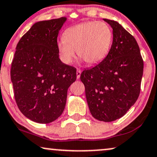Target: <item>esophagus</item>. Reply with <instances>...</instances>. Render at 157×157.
<instances>
[{
	"mask_svg": "<svg viewBox=\"0 0 157 157\" xmlns=\"http://www.w3.org/2000/svg\"><path fill=\"white\" fill-rule=\"evenodd\" d=\"M81 73H82V71H81L80 69H77V71H76V77H77V78H78V79L80 78Z\"/></svg>",
	"mask_w": 157,
	"mask_h": 157,
	"instance_id": "34e87169",
	"label": "esophagus"
}]
</instances>
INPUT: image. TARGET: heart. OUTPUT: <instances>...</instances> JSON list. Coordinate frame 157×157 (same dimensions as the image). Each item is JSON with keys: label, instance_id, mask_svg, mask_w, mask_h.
I'll use <instances>...</instances> for the list:
<instances>
[{"label": "heart", "instance_id": "1", "mask_svg": "<svg viewBox=\"0 0 157 157\" xmlns=\"http://www.w3.org/2000/svg\"><path fill=\"white\" fill-rule=\"evenodd\" d=\"M112 42L113 33L106 23L88 22L66 29L57 49L61 61L66 65L72 63L76 51L79 57L92 65L105 59Z\"/></svg>", "mask_w": 157, "mask_h": 157}]
</instances>
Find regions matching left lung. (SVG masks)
<instances>
[{"label":"left lung","instance_id":"obj_1","mask_svg":"<svg viewBox=\"0 0 157 157\" xmlns=\"http://www.w3.org/2000/svg\"><path fill=\"white\" fill-rule=\"evenodd\" d=\"M103 20L113 29L111 49L98 65L84 70L80 78L92 117L109 122L122 117L138 100L144 60L132 35L116 21Z\"/></svg>","mask_w":157,"mask_h":157}]
</instances>
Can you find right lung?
Listing matches in <instances>:
<instances>
[{
  "mask_svg": "<svg viewBox=\"0 0 157 157\" xmlns=\"http://www.w3.org/2000/svg\"><path fill=\"white\" fill-rule=\"evenodd\" d=\"M66 19L35 23L17 45L11 68L14 98L19 111L35 122L48 124L60 117L76 79V69L59 59L57 49Z\"/></svg>",
  "mask_w": 157,
  "mask_h": 157,
  "instance_id": "add662e5",
  "label": "right lung"
}]
</instances>
